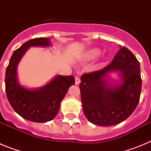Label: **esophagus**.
I'll use <instances>...</instances> for the list:
<instances>
[{
  "mask_svg": "<svg viewBox=\"0 0 151 151\" xmlns=\"http://www.w3.org/2000/svg\"><path fill=\"white\" fill-rule=\"evenodd\" d=\"M75 83H76V85H79L80 82H81V80H80V78L78 76H76V78H75Z\"/></svg>",
  "mask_w": 151,
  "mask_h": 151,
  "instance_id": "esophagus-1",
  "label": "esophagus"
}]
</instances>
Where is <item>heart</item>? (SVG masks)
I'll return each instance as SVG.
<instances>
[{"instance_id":"heart-1","label":"heart","mask_w":151,"mask_h":151,"mask_svg":"<svg viewBox=\"0 0 151 151\" xmlns=\"http://www.w3.org/2000/svg\"><path fill=\"white\" fill-rule=\"evenodd\" d=\"M101 54V51L99 49H92L90 51L87 53V54L85 55V59L88 60H92L99 57Z\"/></svg>"}]
</instances>
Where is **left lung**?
Wrapping results in <instances>:
<instances>
[{
    "label": "left lung",
    "mask_w": 151,
    "mask_h": 151,
    "mask_svg": "<svg viewBox=\"0 0 151 151\" xmlns=\"http://www.w3.org/2000/svg\"><path fill=\"white\" fill-rule=\"evenodd\" d=\"M118 71L122 83L112 85L106 76ZM79 84L85 116L91 123L101 126L116 125L130 116L137 107L141 91L140 64L135 56L121 47L111 63L85 73Z\"/></svg>",
    "instance_id": "8db88e82"
}]
</instances>
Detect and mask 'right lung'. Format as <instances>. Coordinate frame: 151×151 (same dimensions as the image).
<instances>
[{
    "label": "right lung",
    "mask_w": 151,
    "mask_h": 151,
    "mask_svg": "<svg viewBox=\"0 0 151 151\" xmlns=\"http://www.w3.org/2000/svg\"><path fill=\"white\" fill-rule=\"evenodd\" d=\"M50 39L38 38L24 43L13 52L6 69L5 88L13 109L27 120L46 122L57 114L60 105L69 88L75 84L73 76H57L43 87L34 90L22 87L17 81V69L22 56L30 47L50 46Z\"/></svg>",
    "instance_id": "1"
}]
</instances>
